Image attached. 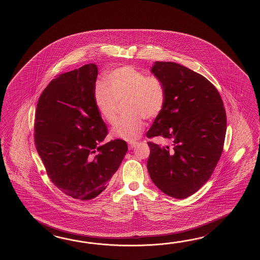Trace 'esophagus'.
Masks as SVG:
<instances>
[{"instance_id": "obj_1", "label": "esophagus", "mask_w": 260, "mask_h": 260, "mask_svg": "<svg viewBox=\"0 0 260 260\" xmlns=\"http://www.w3.org/2000/svg\"><path fill=\"white\" fill-rule=\"evenodd\" d=\"M138 144L137 141H131V142H129L128 143V147H129V149H134L135 147H136V145Z\"/></svg>"}]
</instances>
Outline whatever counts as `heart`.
<instances>
[{
    "instance_id": "heart-1",
    "label": "heart",
    "mask_w": 260,
    "mask_h": 260,
    "mask_svg": "<svg viewBox=\"0 0 260 260\" xmlns=\"http://www.w3.org/2000/svg\"><path fill=\"white\" fill-rule=\"evenodd\" d=\"M107 84L98 82L94 87V105L100 116L109 124L116 121L119 103L128 112L117 121L112 134L117 138L134 140L144 129V117L159 116L166 102V86L160 78L146 75L137 68L118 67L106 76Z\"/></svg>"
}]
</instances>
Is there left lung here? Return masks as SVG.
<instances>
[{"instance_id":"left-lung-1","label":"left lung","mask_w":260,"mask_h":260,"mask_svg":"<svg viewBox=\"0 0 260 260\" xmlns=\"http://www.w3.org/2000/svg\"><path fill=\"white\" fill-rule=\"evenodd\" d=\"M151 72L166 86V102L147 138L162 137L167 144L148 142V171L164 193L184 199L207 182L220 159L226 111L217 89L199 73L160 61Z\"/></svg>"}]
</instances>
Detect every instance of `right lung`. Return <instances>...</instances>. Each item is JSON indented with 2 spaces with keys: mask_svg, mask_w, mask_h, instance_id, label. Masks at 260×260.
Masks as SVG:
<instances>
[{
  "mask_svg": "<svg viewBox=\"0 0 260 260\" xmlns=\"http://www.w3.org/2000/svg\"><path fill=\"white\" fill-rule=\"evenodd\" d=\"M98 68L86 64L53 79L40 95L34 143L50 180L74 199L105 189L127 151L114 139L100 146L108 127L94 105Z\"/></svg>",
  "mask_w": 260,
  "mask_h": 260,
  "instance_id": "1",
  "label": "right lung"
}]
</instances>
